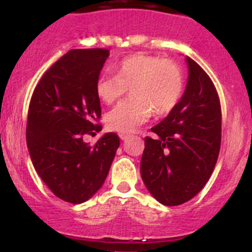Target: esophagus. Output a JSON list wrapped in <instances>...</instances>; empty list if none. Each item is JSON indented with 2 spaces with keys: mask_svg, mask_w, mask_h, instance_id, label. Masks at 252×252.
Masks as SVG:
<instances>
[{
  "mask_svg": "<svg viewBox=\"0 0 252 252\" xmlns=\"http://www.w3.org/2000/svg\"><path fill=\"white\" fill-rule=\"evenodd\" d=\"M128 137H129V135H126V134H120V138H121V140H122V141H126Z\"/></svg>",
  "mask_w": 252,
  "mask_h": 252,
  "instance_id": "obj_1",
  "label": "esophagus"
}]
</instances>
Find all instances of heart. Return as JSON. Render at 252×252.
<instances>
[{
	"label": "heart",
	"mask_w": 252,
	"mask_h": 252,
	"mask_svg": "<svg viewBox=\"0 0 252 252\" xmlns=\"http://www.w3.org/2000/svg\"><path fill=\"white\" fill-rule=\"evenodd\" d=\"M116 76L103 73L96 80V94L105 104L120 100L131 91V98L121 103L105 117L110 130L130 134L148 121L168 114L180 102L184 78L178 65L168 59L134 54L115 65Z\"/></svg>",
	"instance_id": "1"
}]
</instances>
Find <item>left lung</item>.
Listing matches in <instances>:
<instances>
[{
  "label": "left lung",
  "instance_id": "obj_1",
  "mask_svg": "<svg viewBox=\"0 0 252 252\" xmlns=\"http://www.w3.org/2000/svg\"><path fill=\"white\" fill-rule=\"evenodd\" d=\"M189 78L180 102L144 138L141 176L166 206L190 200L209 181L221 141V110L212 80L186 57Z\"/></svg>",
  "mask_w": 252,
  "mask_h": 252
}]
</instances>
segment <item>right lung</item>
Masks as SVG:
<instances>
[{"mask_svg":"<svg viewBox=\"0 0 252 252\" xmlns=\"http://www.w3.org/2000/svg\"><path fill=\"white\" fill-rule=\"evenodd\" d=\"M110 51L71 50L45 72L32 96L28 110L27 147L34 168L54 195L82 204L103 186L120 138L104 134L94 146L83 136L102 130L96 94Z\"/></svg>","mask_w":252,"mask_h":252,"instance_id":"add662e5","label":"right lung"}]
</instances>
